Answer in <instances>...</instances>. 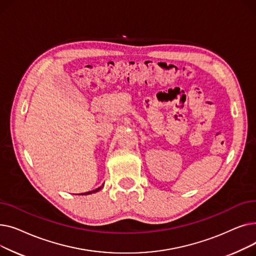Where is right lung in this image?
Here are the masks:
<instances>
[{
  "label": "right lung",
  "mask_w": 256,
  "mask_h": 256,
  "mask_svg": "<svg viewBox=\"0 0 256 256\" xmlns=\"http://www.w3.org/2000/svg\"><path fill=\"white\" fill-rule=\"evenodd\" d=\"M102 186H100V188H98L96 190H93V191H90V192H87V193H84V194H82V195H88V194H91V193H96V192H98V191H100V189H102Z\"/></svg>",
  "instance_id": "right-lung-1"
}]
</instances>
